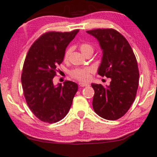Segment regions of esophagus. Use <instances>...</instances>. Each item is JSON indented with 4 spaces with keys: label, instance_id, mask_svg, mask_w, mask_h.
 I'll use <instances>...</instances> for the list:
<instances>
[{
    "label": "esophagus",
    "instance_id": "34e87169",
    "mask_svg": "<svg viewBox=\"0 0 157 157\" xmlns=\"http://www.w3.org/2000/svg\"><path fill=\"white\" fill-rule=\"evenodd\" d=\"M79 85H80V87H87L89 85V84H87V83H85V82H80L79 83Z\"/></svg>",
    "mask_w": 157,
    "mask_h": 157
}]
</instances>
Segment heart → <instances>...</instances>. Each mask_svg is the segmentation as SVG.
<instances>
[{"instance_id": "obj_1", "label": "heart", "mask_w": 157, "mask_h": 157, "mask_svg": "<svg viewBox=\"0 0 157 157\" xmlns=\"http://www.w3.org/2000/svg\"><path fill=\"white\" fill-rule=\"evenodd\" d=\"M80 49L82 53L84 54L87 52H93V47L87 43H83L80 46ZM72 52V48L69 47L64 52V59H67L69 56ZM92 72V70L89 67H83V68H76L70 72L71 76L77 80L80 81H87L90 79V75Z\"/></svg>"}]
</instances>
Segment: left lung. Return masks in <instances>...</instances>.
<instances>
[{
    "label": "left lung",
    "mask_w": 157,
    "mask_h": 157,
    "mask_svg": "<svg viewBox=\"0 0 157 157\" xmlns=\"http://www.w3.org/2000/svg\"><path fill=\"white\" fill-rule=\"evenodd\" d=\"M86 32L98 39L103 57L98 73L111 79L110 85L92 83L95 90V112L106 120L124 116L134 101L139 86V72L132 48L126 38L113 29H98Z\"/></svg>",
    "instance_id": "1"
}]
</instances>
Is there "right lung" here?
I'll use <instances>...</instances> for the list:
<instances>
[{"label": "right lung", "instance_id": "1", "mask_svg": "<svg viewBox=\"0 0 157 157\" xmlns=\"http://www.w3.org/2000/svg\"><path fill=\"white\" fill-rule=\"evenodd\" d=\"M78 29L71 32L49 31L29 49L21 75L24 95L29 108L43 122L53 124L68 113L78 85L65 81L54 85L56 69L63 62L66 48Z\"/></svg>", "mask_w": 157, "mask_h": 157}]
</instances>
